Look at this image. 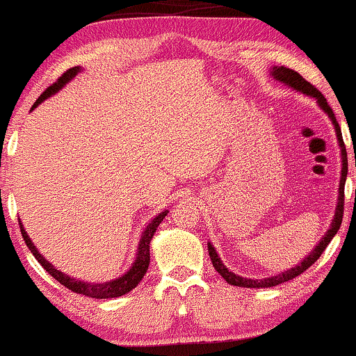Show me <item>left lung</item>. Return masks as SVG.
Returning <instances> with one entry per match:
<instances>
[{
    "label": "left lung",
    "mask_w": 356,
    "mask_h": 356,
    "mask_svg": "<svg viewBox=\"0 0 356 356\" xmlns=\"http://www.w3.org/2000/svg\"><path fill=\"white\" fill-rule=\"evenodd\" d=\"M269 75L276 80V82H281L282 85H286V87H289L292 90H296V92L299 93H304V95H307L310 98H314V100L317 102V105L321 106V110L323 111L328 116V120L332 121V124H334V129H335V134H337V141H339V146H340V151H341V174H340V184H339V200H337V207H335V215L334 218H332L330 222V228L325 232V235L322 236V240L317 243V246L314 248L310 253L305 256V258L300 261L299 264H296L294 268L287 269L284 273H279V274H274V276H269V277H263V279H251V277H243L240 274H235L233 271H230L227 266L223 264V261L220 259V256L217 253V250L213 248V245L209 241V254H210V259L211 263H213V268L217 269V273L222 276L225 281L228 282V284L232 286H238V287H253V289H259V287H273V286H279L282 284V282H287L291 281V279H294L296 276H299V274H302L305 269H309L312 266L316 261L321 258V254L325 251L327 245L332 241V238L337 235V232H339L340 225H341V218H343V191H345V181H346V174H348V164H346V152H345V145H343V138H341V129L339 123H337V118L334 115V111H332V108L328 106V103L325 100V97L322 95L318 90L314 87V85H310L307 80L302 79V75H299L298 72L292 70V69H287V67H273L271 70H269Z\"/></svg>",
    "instance_id": "1"
}]
</instances>
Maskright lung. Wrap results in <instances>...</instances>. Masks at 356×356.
Returning a JSON list of instances; mask_svg holds the SVG:
<instances>
[{
	"mask_svg": "<svg viewBox=\"0 0 356 356\" xmlns=\"http://www.w3.org/2000/svg\"><path fill=\"white\" fill-rule=\"evenodd\" d=\"M82 70H83L82 67H74V69L67 70L65 74L62 75V77L58 79L56 83L51 85V87H49L46 92H44L42 95H40L38 100H35V103L33 105V108H31V110L38 108L40 103H42L44 100H47L49 97L56 95L58 90L64 87V85L69 83L70 80L74 79L75 75H77L79 72H82ZM168 213H169V210H163L161 213H157L149 223H147V227L145 228V232H143L141 238H139V245H138V250H136V259H134L131 268H129L124 274H121L120 277L111 279V281H106V282H85V281H80V279L70 277L69 274L58 271V269L54 266L52 263H49V261L39 253V250L35 248L34 243L31 241L29 235L26 233L24 227H22V223H19V225H21L22 238H24L26 245H28L31 253H33L34 258L39 261L40 266L46 269V271L51 274L54 279H57V281L60 282L62 286H65L67 289L75 292V294L87 296V298L115 299V298H120V296L128 294L129 291H133L134 287H136L139 282H141V279L145 277V274L147 271V266H149V243L152 240V236H154V233L157 230V227H159V223L163 222L164 217Z\"/></svg>",
	"mask_w": 356,
	"mask_h": 356,
	"instance_id": "right-lung-1",
	"label": "right lung"
}]
</instances>
